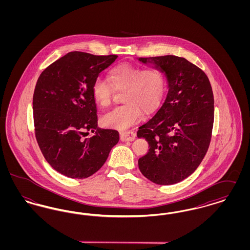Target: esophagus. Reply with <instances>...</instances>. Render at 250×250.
<instances>
[{"mask_svg":"<svg viewBox=\"0 0 250 250\" xmlns=\"http://www.w3.org/2000/svg\"><path fill=\"white\" fill-rule=\"evenodd\" d=\"M120 139L123 142H132L135 140V134L133 132H120Z\"/></svg>","mask_w":250,"mask_h":250,"instance_id":"34e87169","label":"esophagus"}]
</instances>
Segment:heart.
<instances>
[{"instance_id": "obj_1", "label": "heart", "mask_w": 250, "mask_h": 250, "mask_svg": "<svg viewBox=\"0 0 250 250\" xmlns=\"http://www.w3.org/2000/svg\"><path fill=\"white\" fill-rule=\"evenodd\" d=\"M108 82L97 78L92 93L95 102L102 107L111 104L114 90L123 91L125 103L112 108L102 117L107 127L125 130L143 119V111L152 112L158 106L164 90V77L156 67L140 68L130 63H121L107 74Z\"/></svg>"}]
</instances>
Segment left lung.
Returning <instances> with one entry per match:
<instances>
[{
  "mask_svg": "<svg viewBox=\"0 0 250 250\" xmlns=\"http://www.w3.org/2000/svg\"><path fill=\"white\" fill-rule=\"evenodd\" d=\"M139 60L155 64L167 80L161 107L137 133L150 147L139 159V167L156 185H174L191 175L208 151L214 125L212 86L206 74L185 58Z\"/></svg>",
  "mask_w": 250,
  "mask_h": 250,
  "instance_id": "left-lung-1",
  "label": "left lung"
}]
</instances>
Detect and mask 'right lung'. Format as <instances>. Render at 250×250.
Masks as SVG:
<instances>
[{"mask_svg":"<svg viewBox=\"0 0 250 250\" xmlns=\"http://www.w3.org/2000/svg\"><path fill=\"white\" fill-rule=\"evenodd\" d=\"M117 57L71 51L37 80L33 97L36 142L48 164L66 177L93 175L119 141L118 131L97 126L92 93L99 73ZM89 130L94 135L86 138Z\"/></svg>","mask_w":250,"mask_h":250,"instance_id":"1","label":"right lung"}]
</instances>
